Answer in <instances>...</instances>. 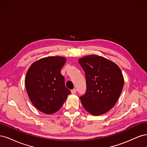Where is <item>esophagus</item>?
<instances>
[{
	"label": "esophagus",
	"instance_id": "esophagus-1",
	"mask_svg": "<svg viewBox=\"0 0 147 147\" xmlns=\"http://www.w3.org/2000/svg\"><path fill=\"white\" fill-rule=\"evenodd\" d=\"M77 92V91H76V89H73V90H71V92H72V94H75V92Z\"/></svg>",
	"mask_w": 147,
	"mask_h": 147
}]
</instances>
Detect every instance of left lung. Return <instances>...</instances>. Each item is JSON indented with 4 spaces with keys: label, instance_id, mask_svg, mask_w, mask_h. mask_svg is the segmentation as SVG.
<instances>
[{
    "label": "left lung",
    "instance_id": "1",
    "mask_svg": "<svg viewBox=\"0 0 147 147\" xmlns=\"http://www.w3.org/2000/svg\"><path fill=\"white\" fill-rule=\"evenodd\" d=\"M85 74L86 91L80 97L83 107L93 115H100L116 104L124 86L119 67L104 57L90 55L78 60Z\"/></svg>",
    "mask_w": 147,
    "mask_h": 147
}]
</instances>
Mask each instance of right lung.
I'll return each instance as SVG.
<instances>
[{
  "label": "right lung",
  "instance_id": "obj_1",
  "mask_svg": "<svg viewBox=\"0 0 147 147\" xmlns=\"http://www.w3.org/2000/svg\"><path fill=\"white\" fill-rule=\"evenodd\" d=\"M65 61V57L60 56L44 57L35 62L28 70L26 91L32 103L42 112H56L70 94L61 74Z\"/></svg>",
  "mask_w": 147,
  "mask_h": 147
}]
</instances>
